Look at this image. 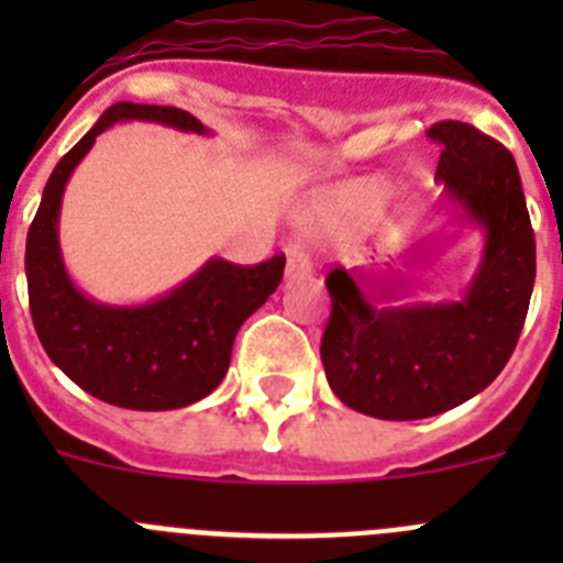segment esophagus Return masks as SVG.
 <instances>
[{"label": "esophagus", "instance_id": "esophagus-1", "mask_svg": "<svg viewBox=\"0 0 563 563\" xmlns=\"http://www.w3.org/2000/svg\"><path fill=\"white\" fill-rule=\"evenodd\" d=\"M310 276V258L298 247H287V267H285V282H301Z\"/></svg>", "mask_w": 563, "mask_h": 563}]
</instances>
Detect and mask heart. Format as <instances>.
I'll list each match as a JSON object with an SVG mask.
<instances>
[{"label": "heart", "mask_w": 563, "mask_h": 563, "mask_svg": "<svg viewBox=\"0 0 563 563\" xmlns=\"http://www.w3.org/2000/svg\"><path fill=\"white\" fill-rule=\"evenodd\" d=\"M383 197H386V186L380 180H363L341 194V206L352 211H372V208H380Z\"/></svg>", "instance_id": "obj_1"}]
</instances>
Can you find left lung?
Wrapping results in <instances>:
<instances>
[{
    "label": "left lung",
    "mask_w": 563,
    "mask_h": 563,
    "mask_svg": "<svg viewBox=\"0 0 563 563\" xmlns=\"http://www.w3.org/2000/svg\"><path fill=\"white\" fill-rule=\"evenodd\" d=\"M437 183L456 228L482 251L454 301H406L440 242L406 251V273L332 271L321 361L338 400L377 420H422L471 400L516 350L536 285V236L514 154L460 121L429 129ZM456 231V233H460Z\"/></svg>",
    "instance_id": "8db88e82"
}]
</instances>
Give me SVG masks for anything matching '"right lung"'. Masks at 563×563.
<instances>
[{
	"label": "right lung",
	"instance_id": "1",
	"mask_svg": "<svg viewBox=\"0 0 563 563\" xmlns=\"http://www.w3.org/2000/svg\"><path fill=\"white\" fill-rule=\"evenodd\" d=\"M129 121L211 134L186 109L132 101L109 107L58 161L44 186L24 251L30 316L49 361L87 395L134 411L183 409L220 386L233 338L276 292L285 256L256 267H236L213 256L186 282L143 305H107L87 296L62 256L64 188L98 134Z\"/></svg>",
	"mask_w": 563,
	"mask_h": 563
}]
</instances>
